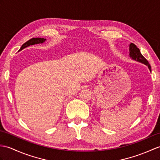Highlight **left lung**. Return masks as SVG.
I'll use <instances>...</instances> for the list:
<instances>
[{
	"instance_id": "left-lung-1",
	"label": "left lung",
	"mask_w": 160,
	"mask_h": 160,
	"mask_svg": "<svg viewBox=\"0 0 160 160\" xmlns=\"http://www.w3.org/2000/svg\"><path fill=\"white\" fill-rule=\"evenodd\" d=\"M129 55H130V57H132V58L133 59V60L144 63V64L147 65L148 69H149V70L151 72V65H149L148 61L143 57L142 54L140 53L139 48H137L135 44H133L132 43L129 45Z\"/></svg>"
}]
</instances>
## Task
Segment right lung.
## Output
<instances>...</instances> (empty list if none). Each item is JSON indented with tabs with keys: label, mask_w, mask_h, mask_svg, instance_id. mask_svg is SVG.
I'll use <instances>...</instances> for the list:
<instances>
[{
	"label": "right lung",
	"mask_w": 160,
	"mask_h": 160,
	"mask_svg": "<svg viewBox=\"0 0 160 160\" xmlns=\"http://www.w3.org/2000/svg\"><path fill=\"white\" fill-rule=\"evenodd\" d=\"M46 40V39L44 38H32L31 39H29L28 41H27V42H25L23 45L22 46V47L20 48V50L24 49V48H27L28 46H29L30 45H34V44H38V43H43Z\"/></svg>",
	"instance_id": "obj_1"
}]
</instances>
